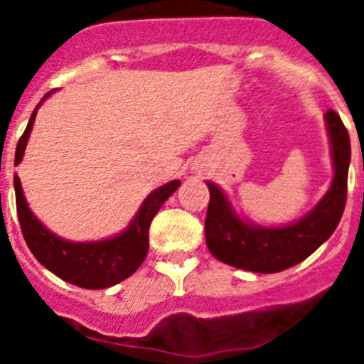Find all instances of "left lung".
I'll list each match as a JSON object with an SVG mask.
<instances>
[{"mask_svg":"<svg viewBox=\"0 0 364 364\" xmlns=\"http://www.w3.org/2000/svg\"><path fill=\"white\" fill-rule=\"evenodd\" d=\"M324 120L332 144V186L319 204L297 222L279 228L250 224L235 213L224 191L208 182L205 244L215 259L246 272L277 273L302 262L332 237L346 204L350 136L336 111L328 109Z\"/></svg>","mask_w":364,"mask_h":364,"instance_id":"obj_1","label":"left lung"}]
</instances>
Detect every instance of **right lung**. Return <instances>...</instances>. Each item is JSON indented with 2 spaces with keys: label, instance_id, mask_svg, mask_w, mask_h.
I'll return each mask as SVG.
<instances>
[{
  "label": "right lung",
  "instance_id": "add662e5",
  "mask_svg": "<svg viewBox=\"0 0 364 364\" xmlns=\"http://www.w3.org/2000/svg\"><path fill=\"white\" fill-rule=\"evenodd\" d=\"M49 95L50 92H47L41 102ZM41 102L36 105L27 124V129L19 138L14 166H18L23 159L32 124L36 120V111ZM178 186L180 180H171L160 186L159 189H154L142 202L127 230L114 235L111 239L96 240V242H70V240L60 239L58 235L47 230L28 210L18 175H14L16 210H18L19 226H21L25 242L40 264L70 284L87 288V290H104L122 282L140 268L149 250L151 220L159 213L164 202L178 189Z\"/></svg>",
  "mask_w": 364,
  "mask_h": 364
}]
</instances>
